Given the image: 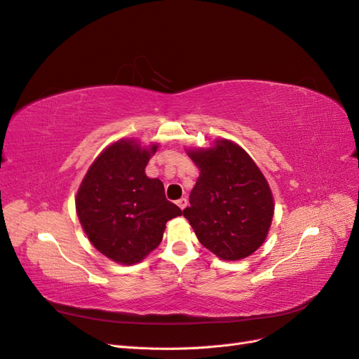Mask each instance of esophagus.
<instances>
[{"label": "esophagus", "instance_id": "obj_1", "mask_svg": "<svg viewBox=\"0 0 359 359\" xmlns=\"http://www.w3.org/2000/svg\"><path fill=\"white\" fill-rule=\"evenodd\" d=\"M187 203H189V201H187L186 198H181V199H178V201H177V205L180 206V208H181V210H184V208H186V206H187Z\"/></svg>", "mask_w": 359, "mask_h": 359}]
</instances>
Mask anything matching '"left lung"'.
Masks as SVG:
<instances>
[{
  "label": "left lung",
  "mask_w": 359,
  "mask_h": 359,
  "mask_svg": "<svg viewBox=\"0 0 359 359\" xmlns=\"http://www.w3.org/2000/svg\"><path fill=\"white\" fill-rule=\"evenodd\" d=\"M199 169L184 217L199 243L222 260L253 255L266 240L274 215L273 191L247 151L229 139L189 148Z\"/></svg>",
  "instance_id": "8db88e82"
}]
</instances>
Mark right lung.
I'll return each instance as SVG.
<instances>
[{
	"mask_svg": "<svg viewBox=\"0 0 359 359\" xmlns=\"http://www.w3.org/2000/svg\"><path fill=\"white\" fill-rule=\"evenodd\" d=\"M158 144L119 139L93 161L76 193V212L91 244L121 265L144 260L163 240L170 219L182 211L165 196L145 168Z\"/></svg>",
	"mask_w": 359,
	"mask_h": 359,
	"instance_id": "1",
	"label": "right lung"
}]
</instances>
